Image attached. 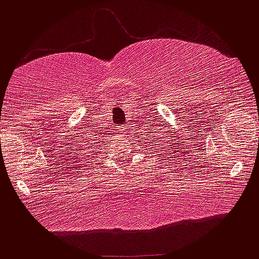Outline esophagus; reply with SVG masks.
Segmentation results:
<instances>
[{
	"label": "esophagus",
	"instance_id": "34e87169",
	"mask_svg": "<svg viewBox=\"0 0 259 259\" xmlns=\"http://www.w3.org/2000/svg\"><path fill=\"white\" fill-rule=\"evenodd\" d=\"M127 130H130L128 128V124H124V126H120L121 133H127Z\"/></svg>",
	"mask_w": 259,
	"mask_h": 259
}]
</instances>
